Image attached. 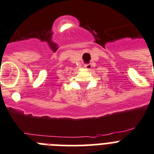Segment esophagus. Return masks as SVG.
<instances>
[{"label": "esophagus", "instance_id": "1", "mask_svg": "<svg viewBox=\"0 0 154 154\" xmlns=\"http://www.w3.org/2000/svg\"><path fill=\"white\" fill-rule=\"evenodd\" d=\"M85 68L87 69H91V68H92V65L91 64L85 65Z\"/></svg>", "mask_w": 154, "mask_h": 154}]
</instances>
